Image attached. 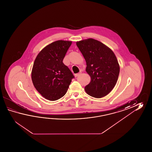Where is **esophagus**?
Here are the masks:
<instances>
[{
    "instance_id": "obj_1",
    "label": "esophagus",
    "mask_w": 152,
    "mask_h": 152,
    "mask_svg": "<svg viewBox=\"0 0 152 152\" xmlns=\"http://www.w3.org/2000/svg\"><path fill=\"white\" fill-rule=\"evenodd\" d=\"M81 74V72H80V73H77V74H75V77H77V76H79V75H80Z\"/></svg>"
}]
</instances>
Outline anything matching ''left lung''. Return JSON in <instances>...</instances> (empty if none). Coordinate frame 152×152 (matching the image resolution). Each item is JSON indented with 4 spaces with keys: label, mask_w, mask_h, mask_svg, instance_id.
<instances>
[{
    "label": "left lung",
    "mask_w": 152,
    "mask_h": 152,
    "mask_svg": "<svg viewBox=\"0 0 152 152\" xmlns=\"http://www.w3.org/2000/svg\"><path fill=\"white\" fill-rule=\"evenodd\" d=\"M86 62V71L91 81L85 87L88 95L102 98L109 94L116 84L120 66L113 52L103 43L93 39L77 42Z\"/></svg>",
    "instance_id": "obj_1"
}]
</instances>
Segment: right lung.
Returning <instances> with one entry per match:
<instances>
[{
    "label": "right lung",
    "instance_id": "obj_1",
    "mask_svg": "<svg viewBox=\"0 0 152 152\" xmlns=\"http://www.w3.org/2000/svg\"><path fill=\"white\" fill-rule=\"evenodd\" d=\"M71 41H56L46 46L34 63L31 79L36 90L45 99L54 101L66 94L75 76L63 60Z\"/></svg>",
    "mask_w": 152,
    "mask_h": 152
}]
</instances>
